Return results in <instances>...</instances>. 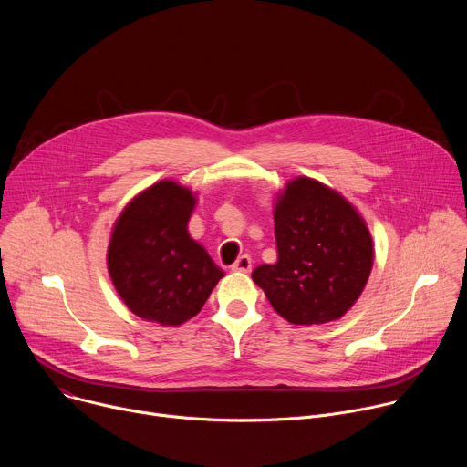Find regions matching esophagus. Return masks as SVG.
I'll return each mask as SVG.
<instances>
[{"label":"esophagus","instance_id":"1","mask_svg":"<svg viewBox=\"0 0 467 467\" xmlns=\"http://www.w3.org/2000/svg\"><path fill=\"white\" fill-rule=\"evenodd\" d=\"M233 272H238V274H249L251 272V256L247 254H242L233 265H231Z\"/></svg>","mask_w":467,"mask_h":467}]
</instances>
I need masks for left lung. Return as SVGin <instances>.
I'll return each instance as SVG.
<instances>
[{
  "label": "left lung",
  "instance_id": "left-lung-1",
  "mask_svg": "<svg viewBox=\"0 0 467 467\" xmlns=\"http://www.w3.org/2000/svg\"><path fill=\"white\" fill-rule=\"evenodd\" d=\"M279 258L251 274L275 312L294 325L340 319L360 297L371 268L373 240L364 218L327 184L296 177L277 193Z\"/></svg>",
  "mask_w": 467,
  "mask_h": 467
}]
</instances>
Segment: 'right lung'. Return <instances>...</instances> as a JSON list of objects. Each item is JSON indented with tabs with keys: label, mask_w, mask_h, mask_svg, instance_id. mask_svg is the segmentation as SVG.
<instances>
[{
	"label": "right lung",
	"mask_w": 467,
	"mask_h": 467,
	"mask_svg": "<svg viewBox=\"0 0 467 467\" xmlns=\"http://www.w3.org/2000/svg\"><path fill=\"white\" fill-rule=\"evenodd\" d=\"M195 195L164 179L132 197L114 222L109 275L127 308L146 321L164 327L188 321L225 275L188 233Z\"/></svg>",
	"instance_id": "1"
}]
</instances>
